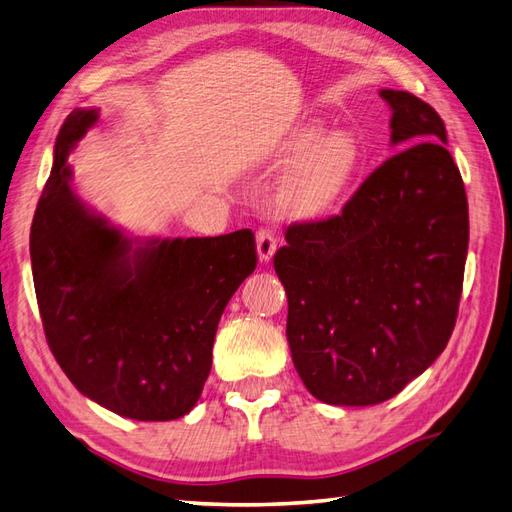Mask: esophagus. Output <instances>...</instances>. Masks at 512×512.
<instances>
[{
  "mask_svg": "<svg viewBox=\"0 0 512 512\" xmlns=\"http://www.w3.org/2000/svg\"><path fill=\"white\" fill-rule=\"evenodd\" d=\"M274 251H277V235H274L270 229H259L257 231V255L261 264L272 259Z\"/></svg>",
  "mask_w": 512,
  "mask_h": 512,
  "instance_id": "1",
  "label": "esophagus"
}]
</instances>
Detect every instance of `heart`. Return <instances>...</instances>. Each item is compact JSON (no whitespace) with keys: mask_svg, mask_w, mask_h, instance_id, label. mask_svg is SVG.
Segmentation results:
<instances>
[{"mask_svg":"<svg viewBox=\"0 0 512 512\" xmlns=\"http://www.w3.org/2000/svg\"><path fill=\"white\" fill-rule=\"evenodd\" d=\"M287 164L298 170L285 188L287 203L303 216L329 212L346 194L359 168V144L348 134L326 136L318 123L300 127L285 144Z\"/></svg>","mask_w":512,"mask_h":512,"instance_id":"heart-1","label":"heart"}]
</instances>
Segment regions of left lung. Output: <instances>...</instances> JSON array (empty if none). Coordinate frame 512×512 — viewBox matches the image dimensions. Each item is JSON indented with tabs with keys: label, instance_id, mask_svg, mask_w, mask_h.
<instances>
[{
	"label": "left lung",
	"instance_id": "left-lung-1",
	"mask_svg": "<svg viewBox=\"0 0 512 512\" xmlns=\"http://www.w3.org/2000/svg\"><path fill=\"white\" fill-rule=\"evenodd\" d=\"M391 144L342 214L287 227L274 270L287 342L313 398L370 406L428 370L454 331L469 244L467 196L441 116L381 90Z\"/></svg>",
	"mask_w": 512,
	"mask_h": 512
}]
</instances>
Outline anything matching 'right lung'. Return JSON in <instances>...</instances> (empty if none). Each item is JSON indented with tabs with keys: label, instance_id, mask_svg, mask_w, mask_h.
Here are the masks:
<instances>
[{
	"label": "right lung",
	"instance_id": "right-lung-1",
	"mask_svg": "<svg viewBox=\"0 0 512 512\" xmlns=\"http://www.w3.org/2000/svg\"><path fill=\"white\" fill-rule=\"evenodd\" d=\"M99 119L73 110L30 231L47 344L86 398L138 422L192 411L222 311L257 266L255 235L129 238L71 190L69 153Z\"/></svg>",
	"mask_w": 512,
	"mask_h": 512
}]
</instances>
